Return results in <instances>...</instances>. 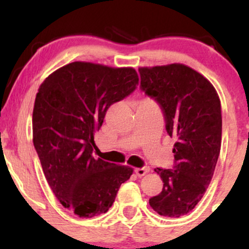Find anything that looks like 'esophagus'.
<instances>
[{"mask_svg": "<svg viewBox=\"0 0 249 249\" xmlns=\"http://www.w3.org/2000/svg\"><path fill=\"white\" fill-rule=\"evenodd\" d=\"M134 172H136V174L138 177H142V176H145V174H146V173L150 172V168H148V167L136 168V170H134Z\"/></svg>", "mask_w": 249, "mask_h": 249, "instance_id": "34e87169", "label": "esophagus"}]
</instances>
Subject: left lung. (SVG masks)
Segmentation results:
<instances>
[{
	"label": "left lung",
	"mask_w": 249,
	"mask_h": 249,
	"mask_svg": "<svg viewBox=\"0 0 249 249\" xmlns=\"http://www.w3.org/2000/svg\"><path fill=\"white\" fill-rule=\"evenodd\" d=\"M141 87L164 111L174 137V168H159L164 186L150 199L159 215L179 218L201 200L212 180L221 147V104L212 83L180 63L139 68Z\"/></svg>",
	"instance_id": "1"
}]
</instances>
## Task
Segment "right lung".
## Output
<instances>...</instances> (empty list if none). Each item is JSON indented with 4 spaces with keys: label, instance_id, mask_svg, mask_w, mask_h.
Segmentation results:
<instances>
[{
    "label": "right lung",
    "instance_id": "obj_1",
    "mask_svg": "<svg viewBox=\"0 0 249 249\" xmlns=\"http://www.w3.org/2000/svg\"><path fill=\"white\" fill-rule=\"evenodd\" d=\"M133 68L72 62L42 83L33 111V142L43 173L59 202L79 218L112 206L133 168L93 158L95 132L113 103L136 90Z\"/></svg>",
    "mask_w": 249,
    "mask_h": 249
}]
</instances>
